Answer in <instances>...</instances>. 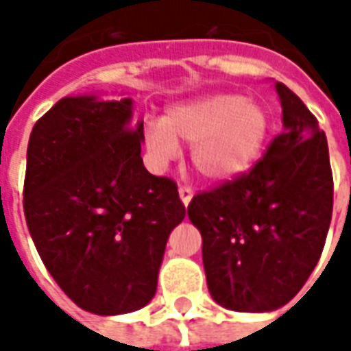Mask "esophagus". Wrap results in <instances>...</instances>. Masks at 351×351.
I'll use <instances>...</instances> for the list:
<instances>
[{
	"instance_id": "34e87169",
	"label": "esophagus",
	"mask_w": 351,
	"mask_h": 351,
	"mask_svg": "<svg viewBox=\"0 0 351 351\" xmlns=\"http://www.w3.org/2000/svg\"><path fill=\"white\" fill-rule=\"evenodd\" d=\"M178 195H180V199H182V203L186 206L190 205L191 197H193V190H191L190 186H180L178 188Z\"/></svg>"
}]
</instances>
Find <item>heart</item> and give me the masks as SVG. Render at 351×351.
<instances>
[{"label":"heart","mask_w":351,"mask_h":351,"mask_svg":"<svg viewBox=\"0 0 351 351\" xmlns=\"http://www.w3.org/2000/svg\"><path fill=\"white\" fill-rule=\"evenodd\" d=\"M271 131L267 108L237 93H216L169 110L163 122L146 128V148L158 167L178 158V143L191 145V163L199 175L223 182L250 167Z\"/></svg>","instance_id":"1"}]
</instances>
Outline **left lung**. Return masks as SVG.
<instances>
[{"label": "left lung", "instance_id": "1", "mask_svg": "<svg viewBox=\"0 0 351 351\" xmlns=\"http://www.w3.org/2000/svg\"><path fill=\"white\" fill-rule=\"evenodd\" d=\"M274 86L284 131L263 160L188 205L203 237L208 291L235 312H271L291 301L317 265L331 223L327 137L286 84Z\"/></svg>", "mask_w": 351, "mask_h": 351}]
</instances>
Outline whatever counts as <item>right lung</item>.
<instances>
[{
  "label": "right lung",
  "mask_w": 351,
  "mask_h": 351,
  "mask_svg": "<svg viewBox=\"0 0 351 351\" xmlns=\"http://www.w3.org/2000/svg\"><path fill=\"white\" fill-rule=\"evenodd\" d=\"M133 101L64 97L27 143L24 214L52 278L77 306L116 316L146 306L186 206L143 165Z\"/></svg>",
  "instance_id": "1"
}]
</instances>
